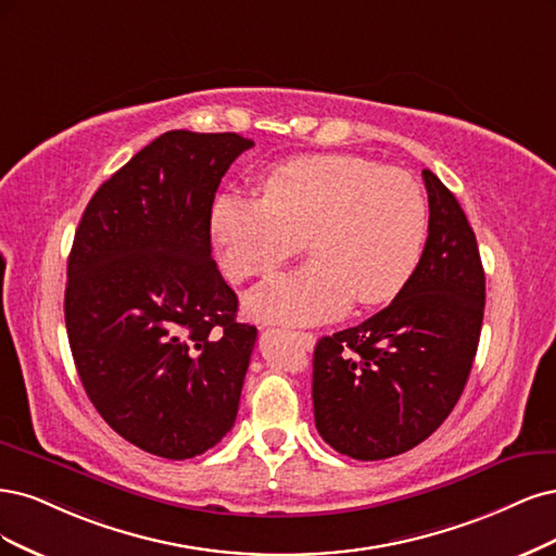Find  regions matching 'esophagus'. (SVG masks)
Masks as SVG:
<instances>
[{
  "instance_id": "1",
  "label": "esophagus",
  "mask_w": 556,
  "mask_h": 556,
  "mask_svg": "<svg viewBox=\"0 0 556 556\" xmlns=\"http://www.w3.org/2000/svg\"><path fill=\"white\" fill-rule=\"evenodd\" d=\"M293 337L298 339V342L304 346V349H314L316 344V337L312 332H293Z\"/></svg>"
}]
</instances>
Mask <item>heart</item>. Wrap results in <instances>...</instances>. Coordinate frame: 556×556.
<instances>
[{"instance_id":"heart-1","label":"heart","mask_w":556,"mask_h":556,"mask_svg":"<svg viewBox=\"0 0 556 556\" xmlns=\"http://www.w3.org/2000/svg\"><path fill=\"white\" fill-rule=\"evenodd\" d=\"M263 199L222 193L212 236L226 273L244 281L293 258L302 240L314 256L302 270L273 275L249 295L256 318L318 324L351 300L374 307L414 275L427 232V205L404 170L351 154H309L275 166Z\"/></svg>"}]
</instances>
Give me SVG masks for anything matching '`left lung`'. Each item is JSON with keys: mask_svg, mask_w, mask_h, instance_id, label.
I'll return each instance as SVG.
<instances>
[{"mask_svg": "<svg viewBox=\"0 0 556 556\" xmlns=\"http://www.w3.org/2000/svg\"><path fill=\"white\" fill-rule=\"evenodd\" d=\"M429 236L404 289L365 324L314 349V420L353 459L402 455L437 432L467 386L485 312V270L467 214L422 170Z\"/></svg>", "mask_w": 556, "mask_h": 556, "instance_id": "8db88e82", "label": "left lung"}]
</instances>
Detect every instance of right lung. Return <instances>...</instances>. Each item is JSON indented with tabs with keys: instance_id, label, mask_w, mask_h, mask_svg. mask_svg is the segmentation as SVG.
Segmentation results:
<instances>
[{
	"instance_id": "1",
	"label": "right lung",
	"mask_w": 556,
	"mask_h": 556,
	"mask_svg": "<svg viewBox=\"0 0 556 556\" xmlns=\"http://www.w3.org/2000/svg\"><path fill=\"white\" fill-rule=\"evenodd\" d=\"M254 140L168 131L87 203L66 265L64 320L89 402L140 451L189 459L238 416L256 328L212 261L222 177Z\"/></svg>"
}]
</instances>
